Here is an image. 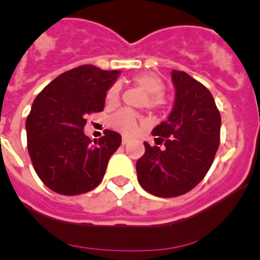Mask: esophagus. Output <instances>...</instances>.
<instances>
[{
    "instance_id": "obj_1",
    "label": "esophagus",
    "mask_w": 260,
    "mask_h": 260,
    "mask_svg": "<svg viewBox=\"0 0 260 260\" xmlns=\"http://www.w3.org/2000/svg\"><path fill=\"white\" fill-rule=\"evenodd\" d=\"M128 142H130V138L128 137H122V144L125 146V144H127Z\"/></svg>"
}]
</instances>
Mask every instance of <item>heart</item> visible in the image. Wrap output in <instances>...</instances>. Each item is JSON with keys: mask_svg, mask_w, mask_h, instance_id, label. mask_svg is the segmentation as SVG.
Wrapping results in <instances>:
<instances>
[{"mask_svg": "<svg viewBox=\"0 0 260 260\" xmlns=\"http://www.w3.org/2000/svg\"><path fill=\"white\" fill-rule=\"evenodd\" d=\"M133 82L137 84L138 87H141L143 91L147 92V98L144 100V104L148 109L157 110L161 109L164 105V95L165 84L162 79L158 75L153 74V73H141L133 77ZM119 84L114 83L108 88L107 95H105V100L108 104H114L119 99ZM141 122V118L138 114L130 110H119L117 113L109 118L110 126H113L114 128L122 130L126 134H134L138 130V125Z\"/></svg>", "mask_w": 260, "mask_h": 260, "instance_id": "heart-1", "label": "heart"}]
</instances>
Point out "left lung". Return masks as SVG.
Segmentation results:
<instances>
[{
  "label": "left lung",
  "instance_id": "obj_1",
  "mask_svg": "<svg viewBox=\"0 0 260 260\" xmlns=\"http://www.w3.org/2000/svg\"><path fill=\"white\" fill-rule=\"evenodd\" d=\"M176 102L167 121L152 130L165 148L144 143L137 161L138 181L146 191L160 198L189 192L210 171L220 144L221 117L213 96L201 82L173 70Z\"/></svg>",
  "mask_w": 260,
  "mask_h": 260
}]
</instances>
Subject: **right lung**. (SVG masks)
<instances>
[{"mask_svg":"<svg viewBox=\"0 0 260 260\" xmlns=\"http://www.w3.org/2000/svg\"><path fill=\"white\" fill-rule=\"evenodd\" d=\"M119 70L82 65L58 75L32 104L26 121L27 148L36 174L57 194L79 195L103 181L121 135L105 130L91 142L87 117L104 109L105 95Z\"/></svg>","mask_w":260,"mask_h":260,"instance_id":"right-lung-1","label":"right lung"}]
</instances>
